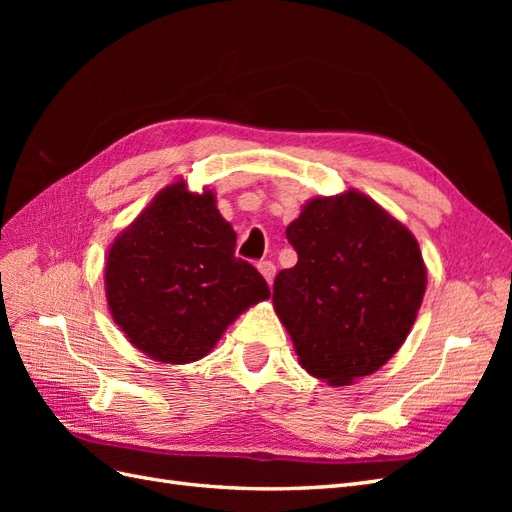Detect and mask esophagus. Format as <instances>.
<instances>
[{
  "mask_svg": "<svg viewBox=\"0 0 512 512\" xmlns=\"http://www.w3.org/2000/svg\"><path fill=\"white\" fill-rule=\"evenodd\" d=\"M258 271L262 273V277H265V280L271 284L273 282V277H275V265L271 260H260L258 262Z\"/></svg>",
  "mask_w": 512,
  "mask_h": 512,
  "instance_id": "obj_1",
  "label": "esophagus"
}]
</instances>
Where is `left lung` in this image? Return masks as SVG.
I'll list each match as a JSON object with an SVG mask.
<instances>
[{
	"mask_svg": "<svg viewBox=\"0 0 512 512\" xmlns=\"http://www.w3.org/2000/svg\"><path fill=\"white\" fill-rule=\"evenodd\" d=\"M297 265L277 273L273 307L307 374L346 386L406 342L427 269L412 232L369 196H318L286 228Z\"/></svg>",
	"mask_w": 512,
	"mask_h": 512,
	"instance_id": "left-lung-1",
	"label": "left lung"
}]
</instances>
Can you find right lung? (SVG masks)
Listing matches in <instances>:
<instances>
[{
	"mask_svg": "<svg viewBox=\"0 0 512 512\" xmlns=\"http://www.w3.org/2000/svg\"><path fill=\"white\" fill-rule=\"evenodd\" d=\"M235 245L211 190L190 192L181 179L153 196L106 256L108 309L130 344L153 361L192 363L269 299L265 277Z\"/></svg>",
	"mask_w": 512,
	"mask_h": 512,
	"instance_id": "1",
	"label": "right lung"
}]
</instances>
